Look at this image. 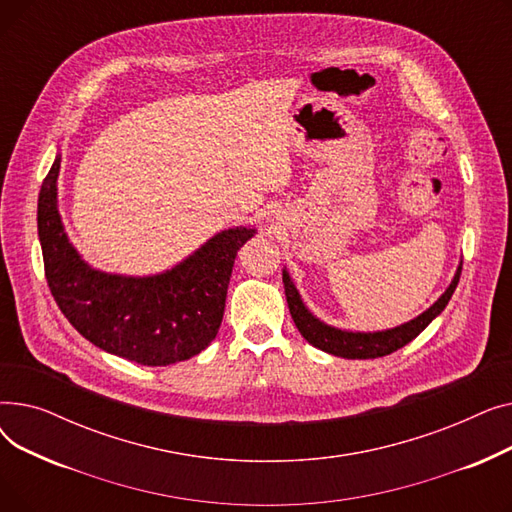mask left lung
Segmentation results:
<instances>
[{
	"label": "left lung",
	"instance_id": "8db88e82",
	"mask_svg": "<svg viewBox=\"0 0 512 512\" xmlns=\"http://www.w3.org/2000/svg\"><path fill=\"white\" fill-rule=\"evenodd\" d=\"M463 263H459L456 272L448 284V288L440 294V299L427 307L423 313L413 317L411 321H405L396 328H386V330H373V332H359V330H344L336 328L321 321L303 301L299 288L294 286L288 270L284 267L282 270V282H284V292H286V301L290 315L294 319V326L299 328L301 336L313 344L319 351H324L334 357L342 359H378L386 357L405 344H409L413 338H417L432 321L446 309L452 292L459 284L461 278Z\"/></svg>",
	"mask_w": 512,
	"mask_h": 512
}]
</instances>
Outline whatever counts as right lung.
Segmentation results:
<instances>
[{
  "label": "right lung",
  "mask_w": 512,
  "mask_h": 512,
  "mask_svg": "<svg viewBox=\"0 0 512 512\" xmlns=\"http://www.w3.org/2000/svg\"><path fill=\"white\" fill-rule=\"evenodd\" d=\"M60 164L58 147L41 184L37 228L49 290L74 330L101 351L147 367H166L205 351L222 324L236 253L257 230L234 226L215 232L157 274L97 270L66 234L58 207Z\"/></svg>",
  "instance_id": "obj_1"
}]
</instances>
